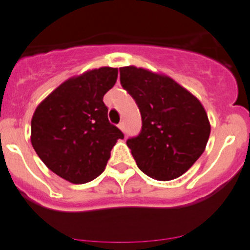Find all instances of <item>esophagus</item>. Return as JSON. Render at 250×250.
Instances as JSON below:
<instances>
[{
    "mask_svg": "<svg viewBox=\"0 0 250 250\" xmlns=\"http://www.w3.org/2000/svg\"><path fill=\"white\" fill-rule=\"evenodd\" d=\"M118 128H120L121 130H122L123 133L125 132V122H120V125H118Z\"/></svg>",
    "mask_w": 250,
    "mask_h": 250,
    "instance_id": "34e87169",
    "label": "esophagus"
}]
</instances>
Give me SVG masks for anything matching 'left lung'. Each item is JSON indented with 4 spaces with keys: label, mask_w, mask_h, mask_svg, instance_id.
I'll return each instance as SVG.
<instances>
[{
    "label": "left lung",
    "mask_w": 250,
    "mask_h": 250,
    "mask_svg": "<svg viewBox=\"0 0 250 250\" xmlns=\"http://www.w3.org/2000/svg\"><path fill=\"white\" fill-rule=\"evenodd\" d=\"M120 80L143 121L140 134L127 140L139 169L161 181L183 175L204 152L210 134L203 105L173 78L143 67H120Z\"/></svg>",
    "instance_id": "obj_1"
}]
</instances>
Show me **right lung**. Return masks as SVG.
<instances>
[{"mask_svg": "<svg viewBox=\"0 0 250 250\" xmlns=\"http://www.w3.org/2000/svg\"><path fill=\"white\" fill-rule=\"evenodd\" d=\"M118 70L104 66L65 81L36 107L31 144L42 162L72 184L104 172L111 150L125 135L107 118L103 98Z\"/></svg>", "mask_w": 250, "mask_h": 250, "instance_id": "right-lung-1", "label": "right lung"}]
</instances>
